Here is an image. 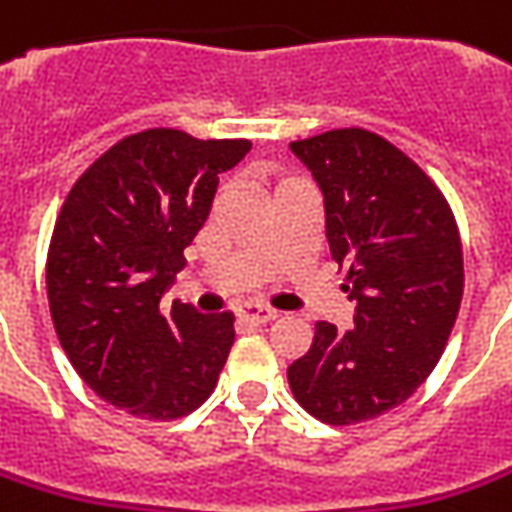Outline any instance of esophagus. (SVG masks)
<instances>
[{"instance_id":"34e87169","label":"esophagus","mask_w":512,"mask_h":512,"mask_svg":"<svg viewBox=\"0 0 512 512\" xmlns=\"http://www.w3.org/2000/svg\"><path fill=\"white\" fill-rule=\"evenodd\" d=\"M238 319L246 322V325H266L271 319H277V311L263 308V305H255V302H246V305L238 308Z\"/></svg>"}]
</instances>
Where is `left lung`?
Returning a JSON list of instances; mask_svg holds the SVG:
<instances>
[{"label": "left lung", "mask_w": 512, "mask_h": 512, "mask_svg": "<svg viewBox=\"0 0 512 512\" xmlns=\"http://www.w3.org/2000/svg\"><path fill=\"white\" fill-rule=\"evenodd\" d=\"M291 151L322 190L356 316L350 330L316 322L288 384L316 420L350 426L401 406L437 367L460 314V232L437 184L373 131L336 128Z\"/></svg>", "instance_id": "8db88e82"}]
</instances>
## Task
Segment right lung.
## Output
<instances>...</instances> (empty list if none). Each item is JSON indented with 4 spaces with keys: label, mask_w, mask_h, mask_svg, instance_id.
Listing matches in <instances>:
<instances>
[{
    "label": "right lung",
    "mask_w": 512,
    "mask_h": 512,
    "mask_svg": "<svg viewBox=\"0 0 512 512\" xmlns=\"http://www.w3.org/2000/svg\"><path fill=\"white\" fill-rule=\"evenodd\" d=\"M249 139H196L148 128L120 139L69 190L47 255L58 342L111 406L176 420L210 398L235 342V316L159 311L184 249L210 215L218 173Z\"/></svg>",
    "instance_id": "1"
}]
</instances>
